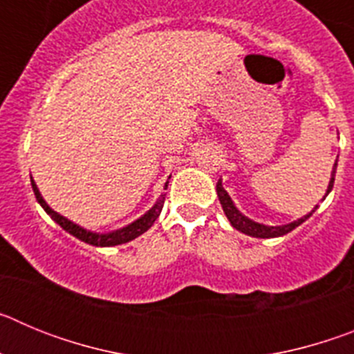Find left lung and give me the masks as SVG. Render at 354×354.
<instances>
[{"instance_id":"1","label":"left lung","mask_w":354,"mask_h":354,"mask_svg":"<svg viewBox=\"0 0 354 354\" xmlns=\"http://www.w3.org/2000/svg\"><path fill=\"white\" fill-rule=\"evenodd\" d=\"M335 171H337V161L335 165H333V171H331V179H330V184H328V189H326V195L331 192V187H333V183H335ZM216 193H218V198H220V204L221 207H223V212L227 214L228 221H230V225H232L236 230H239V232L246 234V236H252V237H262V239H268V237H280V236H286V234H289L290 230H294L296 227H299V225L303 223V221H306L308 218H310L312 214H314V211L317 209V205L314 207V211L308 212L306 216H303V218H299V220L292 221V223H287V225H280V227H268V225H262V223H257V221L250 220V218H246L245 214H241L239 211H237V207L234 205L232 198L228 196V193L225 192L223 186H221V179L218 180V184H216Z\"/></svg>"}]
</instances>
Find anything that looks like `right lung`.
I'll use <instances>...</instances> for the list:
<instances>
[{"mask_svg": "<svg viewBox=\"0 0 354 354\" xmlns=\"http://www.w3.org/2000/svg\"><path fill=\"white\" fill-rule=\"evenodd\" d=\"M167 186H168V183H167ZM31 187H33V193H35V196H37V202L42 205L44 211L48 212V214L51 216L56 223L60 225L64 230H67L68 234H72L74 237H77V239L84 241V243H88V245H92V246H117V245H122V243H129V241H133L134 237L142 236L143 232H147V230H149V228L154 225V221L158 220L159 214H161L162 204H165V195H161L159 196L158 202L152 205V209H149V211H147L142 218H138V220L133 221L131 225L120 228V230H113V232L97 234V232H90V230L80 227V225L72 223V221L67 220L65 216H62V214H58L56 211H53V209L46 204V200L42 198V195H40V192H39V187H37L35 180L33 179H31ZM165 189H167V187H165Z\"/></svg>", "mask_w": 354, "mask_h": 354, "instance_id": "1", "label": "right lung"}]
</instances>
